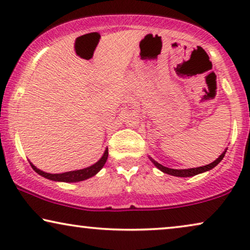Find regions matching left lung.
<instances>
[{"label": "left lung", "mask_w": 250, "mask_h": 250, "mask_svg": "<svg viewBox=\"0 0 250 250\" xmlns=\"http://www.w3.org/2000/svg\"><path fill=\"white\" fill-rule=\"evenodd\" d=\"M225 152H227V149L224 150V152H222V155L218 157L216 160H214L213 163L208 164L206 166H200V167H194V168H189V169H174V168H168V167L163 166L162 164L157 163L156 160H153L151 157H149V159L151 160L153 165H155L157 168L162 170L163 173L168 174V175H173V176H177V177H190V176H194L197 174H201L205 172H208L211 168H214L215 166H217V164H220L222 162V159L224 158Z\"/></svg>", "instance_id": "1"}]
</instances>
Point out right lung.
<instances>
[{"mask_svg": "<svg viewBox=\"0 0 250 250\" xmlns=\"http://www.w3.org/2000/svg\"><path fill=\"white\" fill-rule=\"evenodd\" d=\"M108 159V148H105L104 155L100 159L98 160L97 163L93 164V165L86 167V168L83 169H77V170H70V172L66 173H60V174H51L43 172L37 168L36 166H34L32 163H30V166L33 167V169L35 170L37 174H40L41 176L45 177V179L52 180V181H58V182H80V181H84L90 179V177L94 176L95 174L100 172V169L104 166L105 162Z\"/></svg>", "mask_w": 250, "mask_h": 250, "instance_id": "obj_1", "label": "right lung"}]
</instances>
